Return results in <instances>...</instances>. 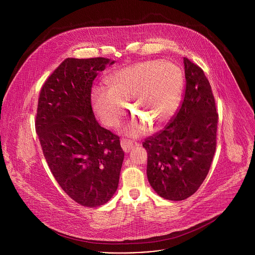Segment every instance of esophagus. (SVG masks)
<instances>
[{
	"instance_id": "esophagus-1",
	"label": "esophagus",
	"mask_w": 255,
	"mask_h": 255,
	"mask_svg": "<svg viewBox=\"0 0 255 255\" xmlns=\"http://www.w3.org/2000/svg\"><path fill=\"white\" fill-rule=\"evenodd\" d=\"M138 143L135 142V141H131V140H128V139H122L121 140V146L124 150V152L128 153L131 149H133L135 146H137Z\"/></svg>"
}]
</instances>
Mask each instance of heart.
<instances>
[{
	"instance_id": "b5f03b06",
	"label": "heart",
	"mask_w": 255,
	"mask_h": 255,
	"mask_svg": "<svg viewBox=\"0 0 255 255\" xmlns=\"http://www.w3.org/2000/svg\"><path fill=\"white\" fill-rule=\"evenodd\" d=\"M107 84L108 90L98 88L94 92V109L105 126L117 127L126 114V104L132 101L133 114L150 129H155L174 113L183 75L170 62L143 61L115 71ZM143 131L142 124H132L128 128L131 135Z\"/></svg>"
}]
</instances>
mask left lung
<instances>
[{"mask_svg": "<svg viewBox=\"0 0 255 255\" xmlns=\"http://www.w3.org/2000/svg\"><path fill=\"white\" fill-rule=\"evenodd\" d=\"M186 92L175 118L143 142L147 178L158 196L181 201L206 178L216 150L218 114L208 79L201 67L184 58Z\"/></svg>", "mask_w": 255, "mask_h": 255, "instance_id": "8db88e82", "label": "left lung"}]
</instances>
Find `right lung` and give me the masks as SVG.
Returning a JSON list of instances; mask_svg holds the SVG:
<instances>
[{"instance_id":"obj_1","label":"right lung","mask_w":255,"mask_h":255,"mask_svg":"<svg viewBox=\"0 0 255 255\" xmlns=\"http://www.w3.org/2000/svg\"><path fill=\"white\" fill-rule=\"evenodd\" d=\"M115 60L66 58L43 85L36 132L44 157L61 189L82 206L95 208L117 191L124 159L119 137L96 120L92 85Z\"/></svg>"}]
</instances>
